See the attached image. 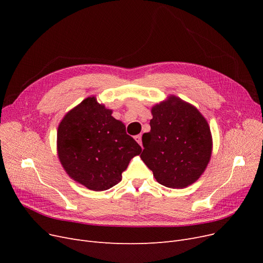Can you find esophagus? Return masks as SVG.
<instances>
[{
    "label": "esophagus",
    "mask_w": 263,
    "mask_h": 263,
    "mask_svg": "<svg viewBox=\"0 0 263 263\" xmlns=\"http://www.w3.org/2000/svg\"><path fill=\"white\" fill-rule=\"evenodd\" d=\"M134 139H135V141H136L137 143H139L140 145H142V135H141V134H139V135H136V136L134 137Z\"/></svg>",
    "instance_id": "obj_1"
}]
</instances>
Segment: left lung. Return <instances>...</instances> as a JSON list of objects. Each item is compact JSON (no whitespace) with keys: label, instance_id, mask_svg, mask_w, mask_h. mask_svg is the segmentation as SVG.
I'll return each mask as SVG.
<instances>
[{"label":"left lung","instance_id":"8db88e82","mask_svg":"<svg viewBox=\"0 0 263 263\" xmlns=\"http://www.w3.org/2000/svg\"><path fill=\"white\" fill-rule=\"evenodd\" d=\"M151 113V130L142 137L141 159L164 186L182 189L195 182L212 153L208 122L196 107L174 96Z\"/></svg>","mask_w":263,"mask_h":263}]
</instances>
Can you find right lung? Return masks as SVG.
Wrapping results in <instances>:
<instances>
[{
    "mask_svg": "<svg viewBox=\"0 0 263 263\" xmlns=\"http://www.w3.org/2000/svg\"><path fill=\"white\" fill-rule=\"evenodd\" d=\"M63 167L73 180L92 191H105L121 181V174L142 147L124 124L95 97L68 112L58 130Z\"/></svg>",
    "mask_w": 263,
    "mask_h": 263,
    "instance_id": "obj_1",
    "label": "right lung"
}]
</instances>
